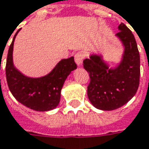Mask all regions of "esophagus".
I'll list each match as a JSON object with an SVG mask.
<instances>
[{
  "label": "esophagus",
  "mask_w": 149,
  "mask_h": 149,
  "mask_svg": "<svg viewBox=\"0 0 149 149\" xmlns=\"http://www.w3.org/2000/svg\"><path fill=\"white\" fill-rule=\"evenodd\" d=\"M84 58V54L83 52H78L74 54V61L77 64L78 66H80L82 65Z\"/></svg>",
  "instance_id": "esophagus-1"
}]
</instances>
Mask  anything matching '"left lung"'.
Instances as JSON below:
<instances>
[{
    "instance_id": "8db88e82",
    "label": "left lung",
    "mask_w": 149,
    "mask_h": 149,
    "mask_svg": "<svg viewBox=\"0 0 149 149\" xmlns=\"http://www.w3.org/2000/svg\"><path fill=\"white\" fill-rule=\"evenodd\" d=\"M116 34L123 45L120 63L110 69L101 54H93L84 60V68L89 74L88 98L96 109L113 110L127 104L139 85L140 56L134 36L123 23Z\"/></svg>"
}]
</instances>
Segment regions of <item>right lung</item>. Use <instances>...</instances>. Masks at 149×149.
<instances>
[{"label": "right lung", "instance_id": "add662e5", "mask_svg": "<svg viewBox=\"0 0 149 149\" xmlns=\"http://www.w3.org/2000/svg\"><path fill=\"white\" fill-rule=\"evenodd\" d=\"M15 33L10 45L6 65L10 91L18 102L36 111H49L59 105L60 92L66 78L77 68L74 57L61 60L48 74L31 78L24 75L13 64V46ZM1 67V64H0Z\"/></svg>", "mask_w": 149, "mask_h": 149}]
</instances>
